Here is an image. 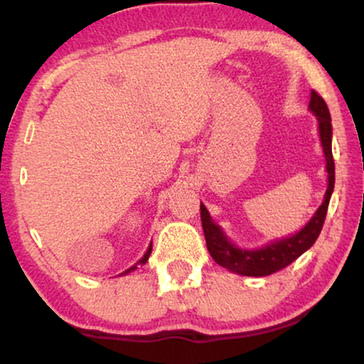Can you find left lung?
<instances>
[{
    "mask_svg": "<svg viewBox=\"0 0 364 364\" xmlns=\"http://www.w3.org/2000/svg\"><path fill=\"white\" fill-rule=\"evenodd\" d=\"M310 109L315 112L318 118V129L321 147L325 152V161H327L328 173V188L325 193V200L321 203L316 214L311 217L299 232L294 236L284 237V240L274 241V243L263 246L260 250H241L237 248L224 236L219 225L212 223L205 205H200V217H202L203 235H205L207 250L212 258L224 269L241 275H253V277H263L279 272L284 267L291 265L298 257L311 248L313 243L318 237L321 228H323L325 215L330 202V195L333 191V183H336V164H333L332 156V123H330V112L323 97L316 90H311Z\"/></svg>",
    "mask_w": 364,
    "mask_h": 364,
    "instance_id": "1",
    "label": "left lung"
}]
</instances>
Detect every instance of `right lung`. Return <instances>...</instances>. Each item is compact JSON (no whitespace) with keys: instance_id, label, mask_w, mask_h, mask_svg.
I'll use <instances>...</instances> for the list:
<instances>
[{"instance_id":"obj_1","label":"right lung","mask_w":364,"mask_h":364,"mask_svg":"<svg viewBox=\"0 0 364 364\" xmlns=\"http://www.w3.org/2000/svg\"><path fill=\"white\" fill-rule=\"evenodd\" d=\"M150 252H152V245L149 246V250H147V253L144 255V257H141V260H140V263H145L149 260V257H150ZM136 269V265H133V267H129L128 270H124V274H128V272H132V270H135Z\"/></svg>"}]
</instances>
